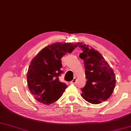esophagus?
<instances>
[{
    "label": "esophagus",
    "instance_id": "1",
    "mask_svg": "<svg viewBox=\"0 0 131 131\" xmlns=\"http://www.w3.org/2000/svg\"><path fill=\"white\" fill-rule=\"evenodd\" d=\"M77 83V79L76 78H74L73 79V80H72V81L70 82V84H75Z\"/></svg>",
    "mask_w": 131,
    "mask_h": 131
}]
</instances>
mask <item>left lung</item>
<instances>
[{
	"mask_svg": "<svg viewBox=\"0 0 131 131\" xmlns=\"http://www.w3.org/2000/svg\"><path fill=\"white\" fill-rule=\"evenodd\" d=\"M83 52L79 57L84 61L86 84L81 95L87 102L99 104L107 100L114 90L116 80L112 68L99 51L84 43H77Z\"/></svg>",
	"mask_w": 131,
	"mask_h": 131,
	"instance_id": "left-lung-1",
	"label": "left lung"
}]
</instances>
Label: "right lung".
I'll use <instances>...</instances> for the list:
<instances>
[{
	"instance_id": "1",
	"label": "right lung",
	"mask_w": 131,
	"mask_h": 131,
	"mask_svg": "<svg viewBox=\"0 0 131 131\" xmlns=\"http://www.w3.org/2000/svg\"><path fill=\"white\" fill-rule=\"evenodd\" d=\"M77 44L70 43L52 44L42 49L31 60L27 73V82L34 98L41 103L49 105L59 99L67 88L60 82L63 73L61 58L71 53Z\"/></svg>"
}]
</instances>
